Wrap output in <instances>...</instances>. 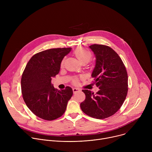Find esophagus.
I'll use <instances>...</instances> for the list:
<instances>
[{"label": "esophagus", "mask_w": 152, "mask_h": 152, "mask_svg": "<svg viewBox=\"0 0 152 152\" xmlns=\"http://www.w3.org/2000/svg\"><path fill=\"white\" fill-rule=\"evenodd\" d=\"M73 93L75 94V93H77V92H79V91H80V90H79V88H73Z\"/></svg>", "instance_id": "1"}]
</instances>
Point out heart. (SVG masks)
I'll use <instances>...</instances> for the list:
<instances>
[{
	"mask_svg": "<svg viewBox=\"0 0 152 152\" xmlns=\"http://www.w3.org/2000/svg\"><path fill=\"white\" fill-rule=\"evenodd\" d=\"M74 53L76 58L83 64V63H88L92 58L93 55L91 52L88 50H86L84 48H79L76 49L74 51ZM64 59H62L61 62V66H62L64 64ZM73 82L74 83H77L79 82V79L77 77H75L73 79Z\"/></svg>",
	"mask_w": 152,
	"mask_h": 152,
	"instance_id": "heart-1",
	"label": "heart"
}]
</instances>
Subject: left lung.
<instances>
[{
    "label": "left lung",
    "instance_id": "left-lung-1",
    "mask_svg": "<svg viewBox=\"0 0 152 152\" xmlns=\"http://www.w3.org/2000/svg\"><path fill=\"white\" fill-rule=\"evenodd\" d=\"M90 48L96 58L91 77L100 90L96 94L82 90L86 97L80 106L85 114L104 119L117 113L124 103L128 91L127 73L121 59L112 48L96 44Z\"/></svg>",
    "mask_w": 152,
    "mask_h": 152
}]
</instances>
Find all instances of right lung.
Here are the masks:
<instances>
[{
  "label": "right lung",
  "mask_w": 152,
  "mask_h": 152,
  "mask_svg": "<svg viewBox=\"0 0 152 152\" xmlns=\"http://www.w3.org/2000/svg\"><path fill=\"white\" fill-rule=\"evenodd\" d=\"M72 50L50 49L35 54L28 61L21 79L23 100L29 109L37 117L51 121L61 117L73 95L70 86L58 90L51 83L58 75L61 62Z\"/></svg>",
  "instance_id": "obj_1"
}]
</instances>
